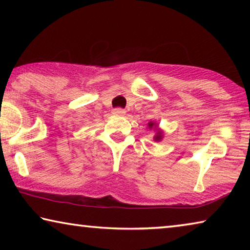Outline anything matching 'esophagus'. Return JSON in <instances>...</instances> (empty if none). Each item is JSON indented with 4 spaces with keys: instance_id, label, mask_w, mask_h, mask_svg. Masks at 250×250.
<instances>
[{
    "instance_id": "esophagus-1",
    "label": "esophagus",
    "mask_w": 250,
    "mask_h": 250,
    "mask_svg": "<svg viewBox=\"0 0 250 250\" xmlns=\"http://www.w3.org/2000/svg\"><path fill=\"white\" fill-rule=\"evenodd\" d=\"M112 113H113V115H116V116H124L125 111L121 108H116V109L112 110Z\"/></svg>"
}]
</instances>
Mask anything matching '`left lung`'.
Returning <instances> with one entry per match:
<instances>
[{"mask_svg": "<svg viewBox=\"0 0 250 250\" xmlns=\"http://www.w3.org/2000/svg\"><path fill=\"white\" fill-rule=\"evenodd\" d=\"M153 126L155 128V126H158V125H156L154 122H149V128L152 129ZM161 139H162V132H161V131H158V132H156V134H155V137H154V140L155 141H161Z\"/></svg>", "mask_w": 250, "mask_h": 250, "instance_id": "left-lung-1", "label": "left lung"}]
</instances>
